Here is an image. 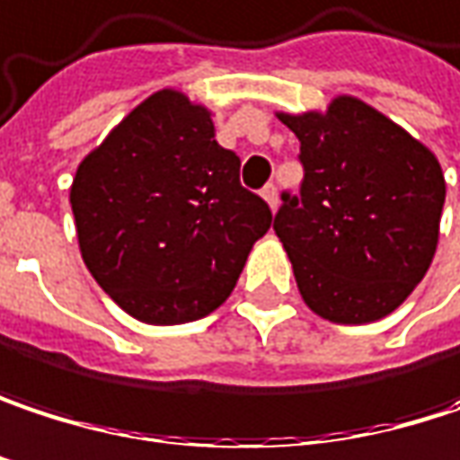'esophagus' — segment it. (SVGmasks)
<instances>
[{
    "instance_id": "1",
    "label": "esophagus",
    "mask_w": 460,
    "mask_h": 460,
    "mask_svg": "<svg viewBox=\"0 0 460 460\" xmlns=\"http://www.w3.org/2000/svg\"><path fill=\"white\" fill-rule=\"evenodd\" d=\"M261 194H263V199L269 202V208H271V210H276V208H279V189L273 187V184H266Z\"/></svg>"
}]
</instances>
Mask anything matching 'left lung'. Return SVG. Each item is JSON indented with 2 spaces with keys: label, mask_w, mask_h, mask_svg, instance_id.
<instances>
[{
  "label": "left lung",
  "mask_w": 460,
  "mask_h": 460,
  "mask_svg": "<svg viewBox=\"0 0 460 460\" xmlns=\"http://www.w3.org/2000/svg\"><path fill=\"white\" fill-rule=\"evenodd\" d=\"M279 120L300 139V194L273 218L305 305L334 323L393 314L429 269L445 205L432 149L355 97Z\"/></svg>",
  "instance_id": "8db88e82"
}]
</instances>
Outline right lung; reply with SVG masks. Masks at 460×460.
Segmentation results:
<instances>
[{
  "mask_svg": "<svg viewBox=\"0 0 460 460\" xmlns=\"http://www.w3.org/2000/svg\"><path fill=\"white\" fill-rule=\"evenodd\" d=\"M81 258L137 321L171 326L213 314L269 205L239 184V157L216 142L210 110L163 89L134 107L73 179Z\"/></svg>",
  "mask_w": 460,
  "mask_h": 460,
  "instance_id": "add662e5",
  "label": "right lung"
}]
</instances>
